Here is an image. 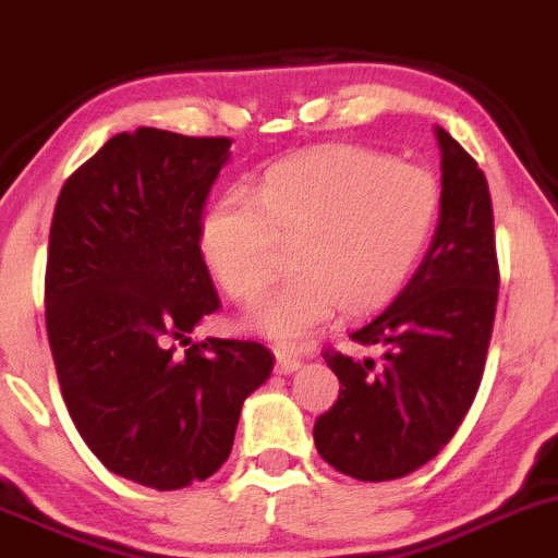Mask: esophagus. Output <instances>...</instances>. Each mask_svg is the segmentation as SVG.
I'll return each mask as SVG.
<instances>
[{
    "mask_svg": "<svg viewBox=\"0 0 558 558\" xmlns=\"http://www.w3.org/2000/svg\"><path fill=\"white\" fill-rule=\"evenodd\" d=\"M296 368H300V361L296 357H291L289 352H275V372L278 374H294Z\"/></svg>",
    "mask_w": 558,
    "mask_h": 558,
    "instance_id": "1",
    "label": "esophagus"
}]
</instances>
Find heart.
<instances>
[{"instance_id": "obj_1", "label": "heart", "mask_w": 558, "mask_h": 558, "mask_svg": "<svg viewBox=\"0 0 558 558\" xmlns=\"http://www.w3.org/2000/svg\"><path fill=\"white\" fill-rule=\"evenodd\" d=\"M440 184L415 165L357 145H327L264 173L253 197L228 192L197 228L203 262L228 296L253 303L291 244V275L244 316L283 347L308 341L336 308L363 316L388 305L426 253Z\"/></svg>"}]
</instances>
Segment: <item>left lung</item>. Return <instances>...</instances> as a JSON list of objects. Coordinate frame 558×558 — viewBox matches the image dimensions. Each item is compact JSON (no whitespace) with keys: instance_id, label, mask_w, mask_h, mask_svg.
<instances>
[{"instance_id":"left-lung-1","label":"left lung","mask_w":558,"mask_h":558,"mask_svg":"<svg viewBox=\"0 0 558 558\" xmlns=\"http://www.w3.org/2000/svg\"><path fill=\"white\" fill-rule=\"evenodd\" d=\"M440 217L424 262L397 300L361 322L352 341L374 357L325 352L341 383L314 424L327 465L361 482L418 471L454 437L482 383L498 303L496 233L487 179L446 129Z\"/></svg>"}]
</instances>
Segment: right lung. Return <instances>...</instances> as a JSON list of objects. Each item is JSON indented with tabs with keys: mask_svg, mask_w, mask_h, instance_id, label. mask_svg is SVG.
<instances>
[{
	"mask_svg": "<svg viewBox=\"0 0 558 558\" xmlns=\"http://www.w3.org/2000/svg\"><path fill=\"white\" fill-rule=\"evenodd\" d=\"M228 137L114 134L57 197L46 330L62 399L112 473L181 490L222 468L244 399L272 374L255 341H173L220 308L197 228Z\"/></svg>",
	"mask_w": 558,
	"mask_h": 558,
	"instance_id": "add662e5",
	"label": "right lung"
}]
</instances>
